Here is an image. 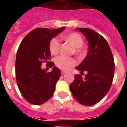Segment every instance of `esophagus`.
Instances as JSON below:
<instances>
[{"label":"esophagus","instance_id":"esophagus-1","mask_svg":"<svg viewBox=\"0 0 127 127\" xmlns=\"http://www.w3.org/2000/svg\"><path fill=\"white\" fill-rule=\"evenodd\" d=\"M66 73V71H64V70H61V74H64Z\"/></svg>","mask_w":127,"mask_h":127}]
</instances>
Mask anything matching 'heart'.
<instances>
[{
	"label": "heart",
	"instance_id": "heart-1",
	"mask_svg": "<svg viewBox=\"0 0 127 127\" xmlns=\"http://www.w3.org/2000/svg\"><path fill=\"white\" fill-rule=\"evenodd\" d=\"M61 38L73 46L74 47V52L76 55L82 56L84 54V49L82 47L84 44V39L79 33L76 32L71 33L62 36ZM61 42L59 39L54 37L50 41L49 50L52 55H57L59 52ZM55 63L57 67L63 70H68L70 67L75 66L77 63L74 58L68 57L63 55L56 57L55 59Z\"/></svg>",
	"mask_w": 127,
	"mask_h": 127
}]
</instances>
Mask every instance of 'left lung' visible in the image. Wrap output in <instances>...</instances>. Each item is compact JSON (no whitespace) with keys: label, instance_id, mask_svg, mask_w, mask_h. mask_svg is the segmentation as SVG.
<instances>
[{"label":"left lung","instance_id":"left-lung-1","mask_svg":"<svg viewBox=\"0 0 127 127\" xmlns=\"http://www.w3.org/2000/svg\"><path fill=\"white\" fill-rule=\"evenodd\" d=\"M88 42V52L83 61L76 69L88 73L84 78L80 74L74 76L70 84L72 94L77 101L90 106L101 100L112 84L115 64L111 49L106 39L89 28H77Z\"/></svg>","mask_w":127,"mask_h":127}]
</instances>
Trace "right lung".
Wrapping results in <instances>:
<instances>
[{
  "instance_id": "add662e5",
  "label": "right lung",
  "mask_w": 127,
  "mask_h": 127,
  "mask_svg": "<svg viewBox=\"0 0 127 127\" xmlns=\"http://www.w3.org/2000/svg\"><path fill=\"white\" fill-rule=\"evenodd\" d=\"M64 29L65 27L54 30L35 29L20 45L16 59L17 84L23 97L32 104H43L55 92L56 84L61 75V70L54 66L51 72H47L41 66L50 59V41ZM49 63L53 67V63Z\"/></svg>"
}]
</instances>
